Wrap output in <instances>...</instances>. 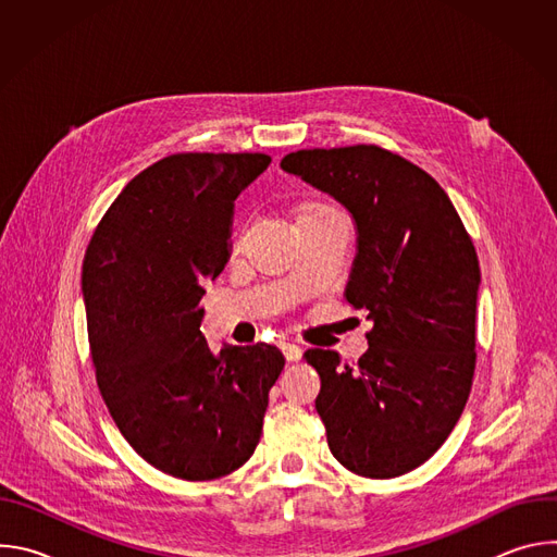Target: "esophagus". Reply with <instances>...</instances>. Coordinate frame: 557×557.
<instances>
[{
	"mask_svg": "<svg viewBox=\"0 0 557 557\" xmlns=\"http://www.w3.org/2000/svg\"><path fill=\"white\" fill-rule=\"evenodd\" d=\"M282 350H284L288 361H299L301 359V346H297L295 342H282Z\"/></svg>",
	"mask_w": 557,
	"mask_h": 557,
	"instance_id": "34e87169",
	"label": "esophagus"
}]
</instances>
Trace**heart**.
<instances>
[{
    "label": "heart",
    "instance_id": "heart-1",
    "mask_svg": "<svg viewBox=\"0 0 557 557\" xmlns=\"http://www.w3.org/2000/svg\"><path fill=\"white\" fill-rule=\"evenodd\" d=\"M324 209H329V207H324V205H308V207H304L299 211L297 218H304V215H310V213H317V211H324Z\"/></svg>",
    "mask_w": 557,
    "mask_h": 557
}]
</instances>
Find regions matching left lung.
Returning <instances> with one entry per match:
<instances>
[{
	"label": "left lung",
	"instance_id": "8db88e82",
	"mask_svg": "<svg viewBox=\"0 0 557 557\" xmlns=\"http://www.w3.org/2000/svg\"><path fill=\"white\" fill-rule=\"evenodd\" d=\"M280 168L335 198L355 222L344 297L368 308V350L352 366L324 348L304 359L322 379L314 410L333 456L368 479H394L445 443L467 404L479 256L443 187L387 149H301Z\"/></svg>",
	"mask_w": 557,
	"mask_h": 557
}]
</instances>
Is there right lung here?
Returning a JSON list of instances; mask_svg holds the SVG:
<instances>
[{
	"mask_svg": "<svg viewBox=\"0 0 557 557\" xmlns=\"http://www.w3.org/2000/svg\"><path fill=\"white\" fill-rule=\"evenodd\" d=\"M267 153H174L132 178L99 222L82 290L103 401L127 443L185 481L245 465L284 368L271 344L211 352L205 284L231 256L235 198Z\"/></svg>",
	"mask_w": 557,
	"mask_h": 557,
	"instance_id": "add662e5",
	"label": "right lung"
}]
</instances>
